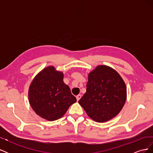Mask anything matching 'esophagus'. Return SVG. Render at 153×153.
I'll use <instances>...</instances> for the list:
<instances>
[{
    "label": "esophagus",
    "instance_id": "obj_1",
    "mask_svg": "<svg viewBox=\"0 0 153 153\" xmlns=\"http://www.w3.org/2000/svg\"><path fill=\"white\" fill-rule=\"evenodd\" d=\"M81 97H82V95H81V94H78V95H77V96H76V100H77V101H79V100H80V99L81 98Z\"/></svg>",
    "mask_w": 153,
    "mask_h": 153
}]
</instances>
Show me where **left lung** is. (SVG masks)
Wrapping results in <instances>:
<instances>
[{"label":"left lung","instance_id":"left-lung-1","mask_svg":"<svg viewBox=\"0 0 153 153\" xmlns=\"http://www.w3.org/2000/svg\"><path fill=\"white\" fill-rule=\"evenodd\" d=\"M126 100V86L121 76L113 68L101 65L88 75L86 92L78 103L90 118L104 123L116 116Z\"/></svg>","mask_w":153,"mask_h":153}]
</instances>
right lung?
<instances>
[{
	"label": "right lung",
	"mask_w": 153,
	"mask_h": 153,
	"mask_svg": "<svg viewBox=\"0 0 153 153\" xmlns=\"http://www.w3.org/2000/svg\"><path fill=\"white\" fill-rule=\"evenodd\" d=\"M64 74L48 66L39 72L31 82L29 100L40 117L53 121L62 117L76 99L63 82Z\"/></svg>",
	"instance_id": "1"
}]
</instances>
